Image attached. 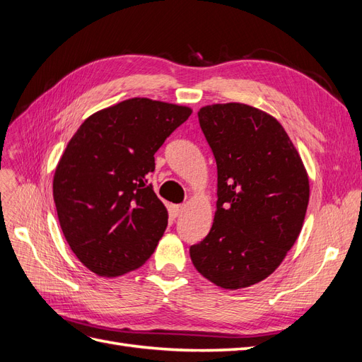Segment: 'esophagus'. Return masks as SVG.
Masks as SVG:
<instances>
[{"label": "esophagus", "instance_id": "34e87169", "mask_svg": "<svg viewBox=\"0 0 362 362\" xmlns=\"http://www.w3.org/2000/svg\"><path fill=\"white\" fill-rule=\"evenodd\" d=\"M182 211H184V205H173L172 206V216L178 217V216L182 214Z\"/></svg>", "mask_w": 362, "mask_h": 362}]
</instances>
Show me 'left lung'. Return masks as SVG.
I'll use <instances>...</instances> for the list:
<instances>
[{
	"mask_svg": "<svg viewBox=\"0 0 362 362\" xmlns=\"http://www.w3.org/2000/svg\"><path fill=\"white\" fill-rule=\"evenodd\" d=\"M217 165L213 228L190 247L194 268L223 289L267 279L301 232L308 178L281 124L241 103L199 110Z\"/></svg>",
	"mask_w": 362,
	"mask_h": 362,
	"instance_id": "8db88e82",
	"label": "left lung"
}]
</instances>
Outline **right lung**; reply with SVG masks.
<instances>
[{
  "mask_svg": "<svg viewBox=\"0 0 362 362\" xmlns=\"http://www.w3.org/2000/svg\"><path fill=\"white\" fill-rule=\"evenodd\" d=\"M192 109L129 98L85 119L54 177L59 226L82 264L102 277L139 268L168 226L148 184L154 154Z\"/></svg>",
  "mask_w": 362,
  "mask_h": 362,
  "instance_id": "right-lung-1",
  "label": "right lung"
}]
</instances>
